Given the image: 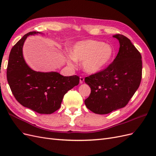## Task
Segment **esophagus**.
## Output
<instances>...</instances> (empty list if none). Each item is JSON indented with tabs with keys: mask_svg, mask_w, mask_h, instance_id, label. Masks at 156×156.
Masks as SVG:
<instances>
[{
	"mask_svg": "<svg viewBox=\"0 0 156 156\" xmlns=\"http://www.w3.org/2000/svg\"><path fill=\"white\" fill-rule=\"evenodd\" d=\"M84 78L83 77H80V79H79L80 83L82 84L84 82Z\"/></svg>",
	"mask_w": 156,
	"mask_h": 156,
	"instance_id": "esophagus-1",
	"label": "esophagus"
}]
</instances>
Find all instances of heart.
<instances>
[{
  "label": "heart",
  "mask_w": 156,
  "mask_h": 156,
  "mask_svg": "<svg viewBox=\"0 0 156 156\" xmlns=\"http://www.w3.org/2000/svg\"><path fill=\"white\" fill-rule=\"evenodd\" d=\"M69 60L83 62V68L90 73L98 72L109 63L114 50L112 47L101 41L87 40L77 42L70 49Z\"/></svg>",
  "instance_id": "b5f03b06"
}]
</instances>
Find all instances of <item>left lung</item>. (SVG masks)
<instances>
[{
	"label": "left lung",
	"instance_id": "8db88e82",
	"mask_svg": "<svg viewBox=\"0 0 156 156\" xmlns=\"http://www.w3.org/2000/svg\"><path fill=\"white\" fill-rule=\"evenodd\" d=\"M120 43L113 62L100 72L85 77L91 93L84 100L89 110L105 115L124 107L138 89L142 79V57L130 40L117 34Z\"/></svg>",
	"mask_w": 156,
	"mask_h": 156
}]
</instances>
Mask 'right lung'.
<instances>
[{"label": "right lung", "instance_id": "right-lung-1", "mask_svg": "<svg viewBox=\"0 0 156 156\" xmlns=\"http://www.w3.org/2000/svg\"><path fill=\"white\" fill-rule=\"evenodd\" d=\"M23 36L12 48L7 67V80L13 95L21 105L40 114H51L60 107L65 94L77 86V75L66 77L57 72H40L32 70L23 56V46L30 35Z\"/></svg>", "mask_w": 156, "mask_h": 156}]
</instances>
